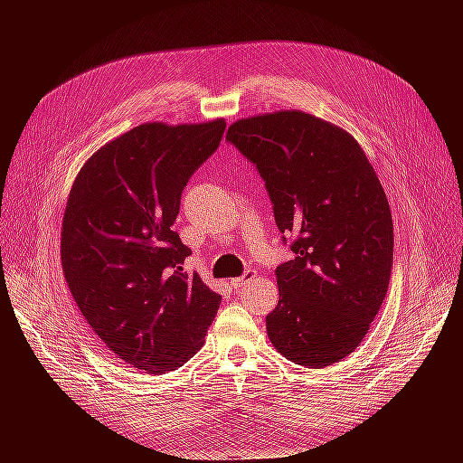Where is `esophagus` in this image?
Segmentation results:
<instances>
[{"label":"esophagus","mask_w":463,"mask_h":463,"mask_svg":"<svg viewBox=\"0 0 463 463\" xmlns=\"http://www.w3.org/2000/svg\"><path fill=\"white\" fill-rule=\"evenodd\" d=\"M257 278V272L253 270V269H250V270H246L244 274H241L240 278H234V279H231V285L238 290V288H241V287H244L246 283H250L251 279H255Z\"/></svg>","instance_id":"1"}]
</instances>
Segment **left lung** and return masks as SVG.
Masks as SVG:
<instances>
[{"label":"left lung","instance_id":"obj_1","mask_svg":"<svg viewBox=\"0 0 463 463\" xmlns=\"http://www.w3.org/2000/svg\"><path fill=\"white\" fill-rule=\"evenodd\" d=\"M227 140L255 165L295 253L276 270L270 342L300 366H330L360 345L391 281L394 229L383 185L347 131L302 110L238 119Z\"/></svg>","mask_w":463,"mask_h":463}]
</instances>
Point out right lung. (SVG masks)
I'll list each match as a JSON object with an SVG mask.
<instances>
[{"mask_svg": "<svg viewBox=\"0 0 463 463\" xmlns=\"http://www.w3.org/2000/svg\"><path fill=\"white\" fill-rule=\"evenodd\" d=\"M225 119L142 124L80 168L61 223V266L84 319L118 358L154 375L197 353L222 297L182 272L191 250L173 225L191 175Z\"/></svg>", "mask_w": 463, "mask_h": 463, "instance_id": "1", "label": "right lung"}]
</instances>
